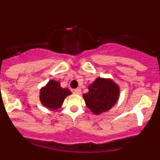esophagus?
Returning a JSON list of instances; mask_svg holds the SVG:
<instances>
[{
	"instance_id": "34e87169",
	"label": "esophagus",
	"mask_w": 160,
	"mask_h": 160,
	"mask_svg": "<svg viewBox=\"0 0 160 160\" xmlns=\"http://www.w3.org/2000/svg\"><path fill=\"white\" fill-rule=\"evenodd\" d=\"M73 93H74V94H81V93H82V91H81V89H79V88H77V89H74V90H73Z\"/></svg>"
}]
</instances>
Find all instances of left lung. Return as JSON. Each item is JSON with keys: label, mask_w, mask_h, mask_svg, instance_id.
Returning <instances> with one entry per match:
<instances>
[{"label": "left lung", "mask_w": 160, "mask_h": 160, "mask_svg": "<svg viewBox=\"0 0 160 160\" xmlns=\"http://www.w3.org/2000/svg\"><path fill=\"white\" fill-rule=\"evenodd\" d=\"M88 90L82 97L90 111L97 115L110 111L120 96L119 86L111 78H97L89 85Z\"/></svg>", "instance_id": "obj_1"}]
</instances>
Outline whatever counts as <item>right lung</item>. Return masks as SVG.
I'll use <instances>...</instances> for the list:
<instances>
[{
    "label": "right lung",
    "instance_id": "right-lung-1",
    "mask_svg": "<svg viewBox=\"0 0 160 160\" xmlns=\"http://www.w3.org/2000/svg\"><path fill=\"white\" fill-rule=\"evenodd\" d=\"M71 94L69 89L62 88L58 81L52 79L41 88L39 98L43 107L51 111H56L62 106L65 98Z\"/></svg>",
    "mask_w": 160,
    "mask_h": 160
}]
</instances>
